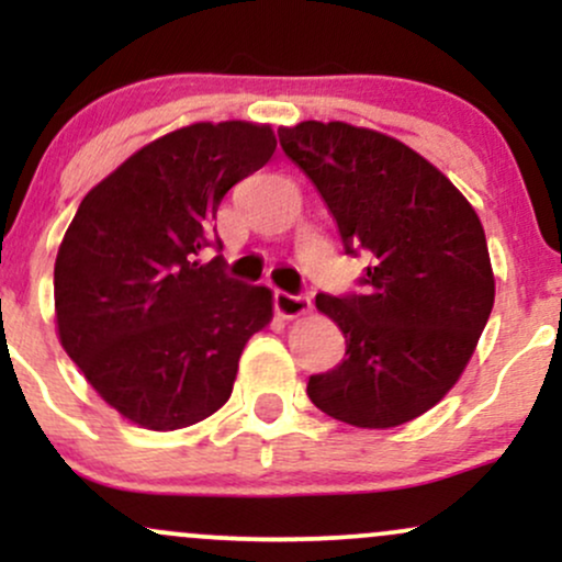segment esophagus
I'll return each instance as SVG.
<instances>
[{"mask_svg": "<svg viewBox=\"0 0 562 562\" xmlns=\"http://www.w3.org/2000/svg\"><path fill=\"white\" fill-rule=\"evenodd\" d=\"M274 308L280 317L295 319V317H303V314H308V308H312V299H308V295H290L285 290H277Z\"/></svg>", "mask_w": 562, "mask_h": 562, "instance_id": "34e87169", "label": "esophagus"}]
</instances>
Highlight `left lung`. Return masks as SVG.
I'll list each match as a JSON object with an SVG mask.
<instances>
[{
  "label": "left lung",
  "instance_id": "obj_1",
  "mask_svg": "<svg viewBox=\"0 0 562 562\" xmlns=\"http://www.w3.org/2000/svg\"><path fill=\"white\" fill-rule=\"evenodd\" d=\"M277 134L319 190L346 254H370L364 293L317 295L346 359L308 378V398L357 428L415 420L454 389L492 314L481 218L430 160L375 128L301 121Z\"/></svg>",
  "mask_w": 562,
  "mask_h": 562
}]
</instances>
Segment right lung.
<instances>
[{"label":"right lung","instance_id":"obj_1","mask_svg":"<svg viewBox=\"0 0 562 562\" xmlns=\"http://www.w3.org/2000/svg\"><path fill=\"white\" fill-rule=\"evenodd\" d=\"M277 147L269 124L200 121L153 139L81 200L55 259V322L128 423L179 430L222 409L272 290L224 274L218 203Z\"/></svg>","mask_w":562,"mask_h":562}]
</instances>
